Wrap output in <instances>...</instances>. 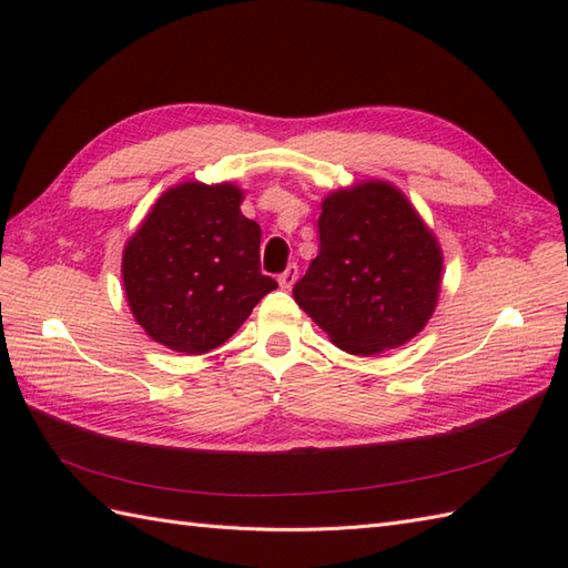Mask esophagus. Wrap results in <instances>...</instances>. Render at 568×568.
<instances>
[{"mask_svg": "<svg viewBox=\"0 0 568 568\" xmlns=\"http://www.w3.org/2000/svg\"><path fill=\"white\" fill-rule=\"evenodd\" d=\"M297 281V265H287V268L277 275V283H281L283 291H291Z\"/></svg>", "mask_w": 568, "mask_h": 568, "instance_id": "1", "label": "esophagus"}]
</instances>
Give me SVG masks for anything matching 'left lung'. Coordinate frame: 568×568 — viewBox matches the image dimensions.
Listing matches in <instances>:
<instances>
[{"label": "left lung", "instance_id": "left-lung-1", "mask_svg": "<svg viewBox=\"0 0 568 568\" xmlns=\"http://www.w3.org/2000/svg\"><path fill=\"white\" fill-rule=\"evenodd\" d=\"M320 253L293 287L329 342L354 356L407 344L427 327L444 253L413 202L388 180H361L322 200Z\"/></svg>", "mask_w": 568, "mask_h": 568}]
</instances>
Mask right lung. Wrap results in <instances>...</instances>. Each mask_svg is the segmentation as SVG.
I'll return each mask as SVG.
<instances>
[{"label":"right lung","mask_w":568,"mask_h":568,"mask_svg":"<svg viewBox=\"0 0 568 568\" xmlns=\"http://www.w3.org/2000/svg\"><path fill=\"white\" fill-rule=\"evenodd\" d=\"M234 183L187 180L155 200L122 256L131 315L153 342L200 356L222 346L275 291L261 273V226Z\"/></svg>","instance_id":"add662e5"}]
</instances>
